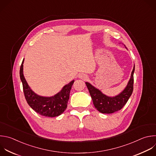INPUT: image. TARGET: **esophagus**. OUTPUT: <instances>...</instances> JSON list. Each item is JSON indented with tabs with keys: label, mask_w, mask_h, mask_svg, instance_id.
Segmentation results:
<instances>
[{
	"label": "esophagus",
	"mask_w": 156,
	"mask_h": 156,
	"mask_svg": "<svg viewBox=\"0 0 156 156\" xmlns=\"http://www.w3.org/2000/svg\"><path fill=\"white\" fill-rule=\"evenodd\" d=\"M80 78L83 80H86L87 79V76L85 74H81L80 75Z\"/></svg>",
	"instance_id": "1"
}]
</instances>
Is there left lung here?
<instances>
[{"instance_id": "obj_1", "label": "left lung", "mask_w": 156, "mask_h": 156, "mask_svg": "<svg viewBox=\"0 0 156 156\" xmlns=\"http://www.w3.org/2000/svg\"><path fill=\"white\" fill-rule=\"evenodd\" d=\"M134 70L135 66L132 72L131 78L127 87L120 94L114 97L106 96L89 83H86L94 105L99 112L101 113L110 114L119 111L123 108L131 96L133 90Z\"/></svg>"}]
</instances>
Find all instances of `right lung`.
<instances>
[{
	"label": "right lung",
	"mask_w": 156,
	"mask_h": 156,
	"mask_svg": "<svg viewBox=\"0 0 156 156\" xmlns=\"http://www.w3.org/2000/svg\"><path fill=\"white\" fill-rule=\"evenodd\" d=\"M23 62L21 65L20 75L23 83V92L29 105L39 115L46 117L61 115L67 108L70 92L74 80L66 85L58 94L53 97H44L35 94L28 86L23 75Z\"/></svg>",
	"instance_id": "add662e5"
}]
</instances>
